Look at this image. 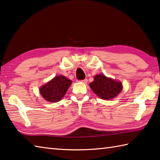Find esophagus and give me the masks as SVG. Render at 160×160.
I'll return each mask as SVG.
<instances>
[{
    "label": "esophagus",
    "instance_id": "1",
    "mask_svg": "<svg viewBox=\"0 0 160 160\" xmlns=\"http://www.w3.org/2000/svg\"><path fill=\"white\" fill-rule=\"evenodd\" d=\"M80 81H81V82L83 83H86L88 82V79H83V80Z\"/></svg>",
    "mask_w": 160,
    "mask_h": 160
}]
</instances>
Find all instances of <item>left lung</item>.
Instances as JSON below:
<instances>
[{
	"label": "left lung",
	"mask_w": 160,
	"mask_h": 160,
	"mask_svg": "<svg viewBox=\"0 0 160 160\" xmlns=\"http://www.w3.org/2000/svg\"><path fill=\"white\" fill-rule=\"evenodd\" d=\"M90 87L99 98L105 100L116 97L122 90V84L120 81L113 80L101 74H97L94 77V81L90 83Z\"/></svg>",
	"instance_id": "1"
}]
</instances>
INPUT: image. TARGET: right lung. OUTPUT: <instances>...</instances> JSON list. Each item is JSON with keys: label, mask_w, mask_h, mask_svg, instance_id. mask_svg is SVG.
Returning <instances> with one entry per match:
<instances>
[{"label": "right lung", "mask_w": 160, "mask_h": 160, "mask_svg": "<svg viewBox=\"0 0 160 160\" xmlns=\"http://www.w3.org/2000/svg\"><path fill=\"white\" fill-rule=\"evenodd\" d=\"M72 81L63 75L55 77L40 88V93L46 101L55 102L64 97Z\"/></svg>", "instance_id": "add662e5"}]
</instances>
